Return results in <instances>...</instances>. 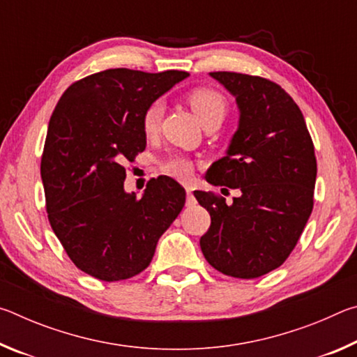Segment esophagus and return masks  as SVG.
I'll return each mask as SVG.
<instances>
[{"instance_id":"1","label":"esophagus","mask_w":357,"mask_h":357,"mask_svg":"<svg viewBox=\"0 0 357 357\" xmlns=\"http://www.w3.org/2000/svg\"><path fill=\"white\" fill-rule=\"evenodd\" d=\"M185 204H187V206H195V204H197V200H195V197H193L192 189H187V198H185Z\"/></svg>"}]
</instances>
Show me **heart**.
I'll use <instances>...</instances> for the list:
<instances>
[{"instance_id":"heart-1","label":"heart","mask_w":357,"mask_h":357,"mask_svg":"<svg viewBox=\"0 0 357 357\" xmlns=\"http://www.w3.org/2000/svg\"><path fill=\"white\" fill-rule=\"evenodd\" d=\"M187 100H189V105L197 114V118L200 119V123H206L208 119L214 116H225L227 112V100L223 99L220 93L214 91L211 88H197L187 96ZM162 114H164V105L160 102H154L151 104L146 110L143 113V130L146 135H154L160 128V119ZM164 172L170 176L187 181L192 174V164L185 157L181 155H173L170 159L164 162Z\"/></svg>"}]
</instances>
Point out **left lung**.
Segmentation results:
<instances>
[{
	"label": "left lung",
	"mask_w": 357,
	"mask_h": 357,
	"mask_svg": "<svg viewBox=\"0 0 357 357\" xmlns=\"http://www.w3.org/2000/svg\"><path fill=\"white\" fill-rule=\"evenodd\" d=\"M209 75L236 99L239 121L206 181L241 195L227 204L211 192L193 193L211 215L200 247L222 274L255 279L279 268L304 231L313 209L315 149L302 112L279 84L236 72Z\"/></svg>",
	"instance_id": "obj_1"
}]
</instances>
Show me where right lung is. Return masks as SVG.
Here are the masks:
<instances>
[{
	"mask_svg": "<svg viewBox=\"0 0 357 357\" xmlns=\"http://www.w3.org/2000/svg\"><path fill=\"white\" fill-rule=\"evenodd\" d=\"M187 77L102 70L70 84L52 114L40 162L48 222L77 268L96 279L146 269L184 208V187L168 176L149 181L142 198L126 192L124 162L146 148L144 110Z\"/></svg>",
	"mask_w": 357,
	"mask_h": 357,
	"instance_id": "1",
	"label": "right lung"
}]
</instances>
